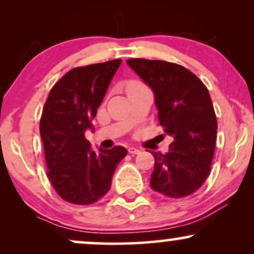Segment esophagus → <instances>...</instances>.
<instances>
[{"instance_id":"esophagus-1","label":"esophagus","mask_w":254,"mask_h":254,"mask_svg":"<svg viewBox=\"0 0 254 254\" xmlns=\"http://www.w3.org/2000/svg\"><path fill=\"white\" fill-rule=\"evenodd\" d=\"M127 151H129L130 154H138L139 153V149H137V148H135V147H129L127 148Z\"/></svg>"}]
</instances>
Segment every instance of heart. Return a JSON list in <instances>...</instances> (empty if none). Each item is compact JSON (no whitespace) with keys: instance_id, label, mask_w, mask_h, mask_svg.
<instances>
[{"instance_id":"heart-1","label":"heart","mask_w":254,"mask_h":254,"mask_svg":"<svg viewBox=\"0 0 254 254\" xmlns=\"http://www.w3.org/2000/svg\"><path fill=\"white\" fill-rule=\"evenodd\" d=\"M138 84H141V83H138V82H130V83H129V87H133V86H138ZM129 87H127V88H129Z\"/></svg>"}]
</instances>
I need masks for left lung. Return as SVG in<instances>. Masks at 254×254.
<instances>
[{
    "label": "left lung",
    "instance_id": "left-lung-1",
    "mask_svg": "<svg viewBox=\"0 0 254 254\" xmlns=\"http://www.w3.org/2000/svg\"><path fill=\"white\" fill-rule=\"evenodd\" d=\"M127 65L154 93L160 125L173 138L155 157L150 188L171 198L197 191L210 173L217 121L209 90L184 66L165 61L132 58Z\"/></svg>",
    "mask_w": 254,
    "mask_h": 254
}]
</instances>
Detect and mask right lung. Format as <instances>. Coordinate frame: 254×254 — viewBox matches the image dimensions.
Returning a JSON list of instances; mask_svg holds the SVG:
<instances>
[{
    "instance_id": "right-lung-1",
    "label": "right lung",
    "mask_w": 254,
    "mask_h": 254,
    "mask_svg": "<svg viewBox=\"0 0 254 254\" xmlns=\"http://www.w3.org/2000/svg\"><path fill=\"white\" fill-rule=\"evenodd\" d=\"M121 63L115 60L72 69L52 87L44 105L40 136L48 177L69 203L87 205L105 196L127 154L121 145L95 151L84 137L87 130L94 131L92 121Z\"/></svg>"
}]
</instances>
